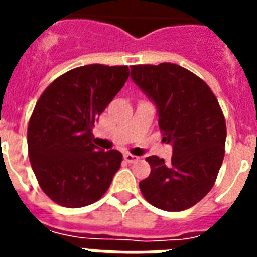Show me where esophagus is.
<instances>
[{
	"label": "esophagus",
	"mask_w": 257,
	"mask_h": 257,
	"mask_svg": "<svg viewBox=\"0 0 257 257\" xmlns=\"http://www.w3.org/2000/svg\"><path fill=\"white\" fill-rule=\"evenodd\" d=\"M124 159L126 163H135V161L139 160V157L135 156V155H132V153H125Z\"/></svg>",
	"instance_id": "1"
}]
</instances>
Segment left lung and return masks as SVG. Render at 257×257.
<instances>
[{"instance_id": "1", "label": "left lung", "mask_w": 257, "mask_h": 257, "mask_svg": "<svg viewBox=\"0 0 257 257\" xmlns=\"http://www.w3.org/2000/svg\"><path fill=\"white\" fill-rule=\"evenodd\" d=\"M131 77L157 106L163 141L173 145L171 164L145 160L151 175L139 187L153 207L180 212L193 207L215 185L225 153L227 125L219 101L199 76L183 66H131Z\"/></svg>"}]
</instances>
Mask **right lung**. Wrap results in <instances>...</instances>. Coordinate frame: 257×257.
Returning <instances> with one entry per match:
<instances>
[{"instance_id":"add662e5","label":"right lung","mask_w":257,"mask_h":257,"mask_svg":"<svg viewBox=\"0 0 257 257\" xmlns=\"http://www.w3.org/2000/svg\"><path fill=\"white\" fill-rule=\"evenodd\" d=\"M129 77L126 65L78 66L42 92L28 125V151L38 185L58 205L81 208L108 191L122 155L93 144L94 121Z\"/></svg>"}]
</instances>
